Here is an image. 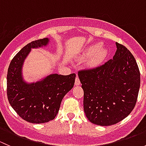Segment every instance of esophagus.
<instances>
[{
  "instance_id": "obj_1",
  "label": "esophagus",
  "mask_w": 146,
  "mask_h": 146,
  "mask_svg": "<svg viewBox=\"0 0 146 146\" xmlns=\"http://www.w3.org/2000/svg\"><path fill=\"white\" fill-rule=\"evenodd\" d=\"M75 84H76V85H80V79H79L78 76H76V81H75Z\"/></svg>"
}]
</instances>
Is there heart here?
<instances>
[{"label":"heart","instance_id":"1","mask_svg":"<svg viewBox=\"0 0 146 146\" xmlns=\"http://www.w3.org/2000/svg\"><path fill=\"white\" fill-rule=\"evenodd\" d=\"M101 46H102L100 44H96L88 47L83 52L82 58L91 56L89 58L88 64L91 67L99 66L107 56L108 54L107 50L106 48H101Z\"/></svg>","mask_w":146,"mask_h":146}]
</instances>
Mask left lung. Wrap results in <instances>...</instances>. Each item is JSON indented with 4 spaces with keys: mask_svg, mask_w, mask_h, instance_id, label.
<instances>
[{
    "mask_svg": "<svg viewBox=\"0 0 146 146\" xmlns=\"http://www.w3.org/2000/svg\"><path fill=\"white\" fill-rule=\"evenodd\" d=\"M117 51L102 66L78 71L84 91V111L88 120L111 126L134 108L141 83L136 59L126 47L116 42Z\"/></svg>",
    "mask_w": 146,
    "mask_h": 146,
    "instance_id": "8db88e82",
    "label": "left lung"
}]
</instances>
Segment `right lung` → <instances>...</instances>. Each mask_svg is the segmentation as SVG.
Segmentation results:
<instances>
[{
    "label": "right lung",
    "instance_id": "obj_1",
    "mask_svg": "<svg viewBox=\"0 0 146 146\" xmlns=\"http://www.w3.org/2000/svg\"><path fill=\"white\" fill-rule=\"evenodd\" d=\"M49 39L33 41L23 47L10 62L7 75V95L17 114L32 123L53 120L57 115L63 98L75 83L76 74H51L36 82L25 81L23 66L31 48L45 46Z\"/></svg>",
    "mask_w": 146,
    "mask_h": 146
}]
</instances>
